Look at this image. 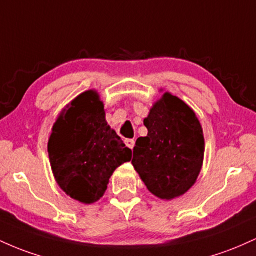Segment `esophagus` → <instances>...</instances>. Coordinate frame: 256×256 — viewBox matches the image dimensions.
<instances>
[{
    "mask_svg": "<svg viewBox=\"0 0 256 256\" xmlns=\"http://www.w3.org/2000/svg\"><path fill=\"white\" fill-rule=\"evenodd\" d=\"M125 144L130 149H134V140H125Z\"/></svg>",
    "mask_w": 256,
    "mask_h": 256,
    "instance_id": "esophagus-1",
    "label": "esophagus"
}]
</instances>
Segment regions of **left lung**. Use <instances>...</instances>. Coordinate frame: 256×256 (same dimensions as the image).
<instances>
[{
	"instance_id": "left-lung-1",
	"label": "left lung",
	"mask_w": 256,
	"mask_h": 256,
	"mask_svg": "<svg viewBox=\"0 0 256 256\" xmlns=\"http://www.w3.org/2000/svg\"><path fill=\"white\" fill-rule=\"evenodd\" d=\"M148 136L140 137L132 165L152 195L173 200L195 184L204 155V137L195 112L170 92L144 119Z\"/></svg>"
}]
</instances>
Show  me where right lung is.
<instances>
[{
	"instance_id": "right-lung-1",
	"label": "right lung",
	"mask_w": 256,
	"mask_h": 256,
	"mask_svg": "<svg viewBox=\"0 0 256 256\" xmlns=\"http://www.w3.org/2000/svg\"><path fill=\"white\" fill-rule=\"evenodd\" d=\"M48 152L58 186L85 204L98 201L113 172L132 158L106 122L104 102L94 90L80 94L61 112Z\"/></svg>"
}]
</instances>
